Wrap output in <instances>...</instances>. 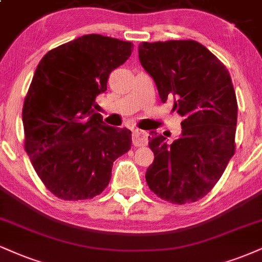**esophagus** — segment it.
Listing matches in <instances>:
<instances>
[{
	"label": "esophagus",
	"instance_id": "34e87169",
	"mask_svg": "<svg viewBox=\"0 0 262 262\" xmlns=\"http://www.w3.org/2000/svg\"><path fill=\"white\" fill-rule=\"evenodd\" d=\"M147 137L149 134L145 130L140 129H133V134H132V140L135 146H145L147 144Z\"/></svg>",
	"mask_w": 262,
	"mask_h": 262
}]
</instances>
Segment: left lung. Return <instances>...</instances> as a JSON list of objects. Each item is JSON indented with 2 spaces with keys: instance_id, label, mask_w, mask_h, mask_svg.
<instances>
[{
  "instance_id": "obj_1",
  "label": "left lung",
  "mask_w": 262,
  "mask_h": 262,
  "mask_svg": "<svg viewBox=\"0 0 262 262\" xmlns=\"http://www.w3.org/2000/svg\"><path fill=\"white\" fill-rule=\"evenodd\" d=\"M138 49L160 99H172L183 117L173 143L151 132L155 159L145 174L147 185L169 203H194L215 187L234 155L238 105L231 75L194 40L141 42Z\"/></svg>"
}]
</instances>
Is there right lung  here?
<instances>
[{
    "instance_id": "right-lung-1",
    "label": "right lung",
    "mask_w": 262,
    "mask_h": 262,
    "mask_svg": "<svg viewBox=\"0 0 262 262\" xmlns=\"http://www.w3.org/2000/svg\"><path fill=\"white\" fill-rule=\"evenodd\" d=\"M133 43L89 34L43 56L24 100L25 151L45 187L63 200L101 194L116 159L128 152L132 133L106 125L95 99Z\"/></svg>"
}]
</instances>
